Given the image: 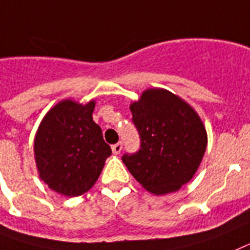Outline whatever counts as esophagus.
Instances as JSON below:
<instances>
[{"label":"esophagus","instance_id":"esophagus-1","mask_svg":"<svg viewBox=\"0 0 250 250\" xmlns=\"http://www.w3.org/2000/svg\"><path fill=\"white\" fill-rule=\"evenodd\" d=\"M122 147H123V145L121 142L116 143V145H113L112 146L113 153H114V155H118V153H121V151H122Z\"/></svg>","mask_w":250,"mask_h":250}]
</instances>
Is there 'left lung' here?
<instances>
[{
    "label": "left lung",
    "mask_w": 250,
    "mask_h": 250,
    "mask_svg": "<svg viewBox=\"0 0 250 250\" xmlns=\"http://www.w3.org/2000/svg\"><path fill=\"white\" fill-rule=\"evenodd\" d=\"M129 109L141 148L122 157L128 171L151 194L180 190L194 177L208 146L200 116L188 102L162 88L145 90Z\"/></svg>",
    "instance_id": "1"
}]
</instances>
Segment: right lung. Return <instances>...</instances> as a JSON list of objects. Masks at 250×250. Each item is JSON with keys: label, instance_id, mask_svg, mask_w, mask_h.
Returning a JSON list of instances; mask_svg holds the SVG:
<instances>
[{"label": "right lung", "instance_id": "right-lung-1", "mask_svg": "<svg viewBox=\"0 0 250 250\" xmlns=\"http://www.w3.org/2000/svg\"><path fill=\"white\" fill-rule=\"evenodd\" d=\"M95 101L64 99L41 121L34 141L39 177L64 196H79L93 188L112 155L102 129L93 121Z\"/></svg>", "mask_w": 250, "mask_h": 250}]
</instances>
